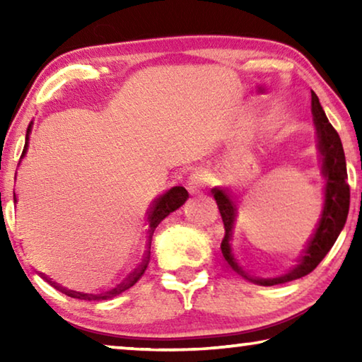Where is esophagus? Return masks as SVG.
Returning a JSON list of instances; mask_svg holds the SVG:
<instances>
[{"instance_id":"34e87169","label":"esophagus","mask_w":362,"mask_h":362,"mask_svg":"<svg viewBox=\"0 0 362 362\" xmlns=\"http://www.w3.org/2000/svg\"><path fill=\"white\" fill-rule=\"evenodd\" d=\"M206 185H207V177L204 173H199V170L193 173L187 180V189L192 194L201 193L206 188Z\"/></svg>"}]
</instances>
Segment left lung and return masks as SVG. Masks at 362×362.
<instances>
[{"label": "left lung", "instance_id": "left-lung-1", "mask_svg": "<svg viewBox=\"0 0 362 362\" xmlns=\"http://www.w3.org/2000/svg\"><path fill=\"white\" fill-rule=\"evenodd\" d=\"M311 112L317 131V148L321 153V170L326 177V192H324V209L321 214V220L317 223L313 236L308 241V246L305 247L303 255L298 259V263L291 268L286 274H281L278 278H257L249 274L238 262L235 252L231 249V235L235 218L238 214L236 199L222 188H212V194L216 198L218 206L220 216L223 220L225 236L220 244L222 254L228 265L235 269L243 278L259 286H274L284 284L289 281L298 279L313 272L320 265L326 254L332 249L334 243L339 238L340 231L345 226L348 211H350V185H348L346 174V161L345 153H343L341 140L339 134L330 124L326 113L320 103L317 95L311 90Z\"/></svg>", "mask_w": 362, "mask_h": 362}]
</instances>
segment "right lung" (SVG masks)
Wrapping results in <instances>:
<instances>
[{"label":"right lung","mask_w":362,"mask_h":362,"mask_svg":"<svg viewBox=\"0 0 362 362\" xmlns=\"http://www.w3.org/2000/svg\"><path fill=\"white\" fill-rule=\"evenodd\" d=\"M32 124L33 122H30L28 124V129H27V136H25V146H23V151H22V156H25L27 153V146H28V137H30V132H32ZM188 198V192L183 187H173L170 189H168L166 193L159 196L155 201H153V204L148 211V217H146V222H148V240H146V252L144 257V262L142 265L137 267L134 269L132 273H129V276L124 278L122 283H119L116 287H113L112 291H107V292H102V293H84V292H76V291H71V289H66V287L57 284L56 281H52L51 278H47L45 273H38L40 276L46 281V283L51 284L54 289L60 291L65 296L73 297V298H79V300H88V302H102V300H110L116 296H119L121 292H124L127 289H131V287L137 283V281L142 278V274L145 273L146 267H148V262H150V246H151V238H153V233H155L156 226L163 222L164 218H166L170 212H174L179 209V207L185 203ZM16 199V196H14Z\"/></svg>","instance_id":"1"}]
</instances>
